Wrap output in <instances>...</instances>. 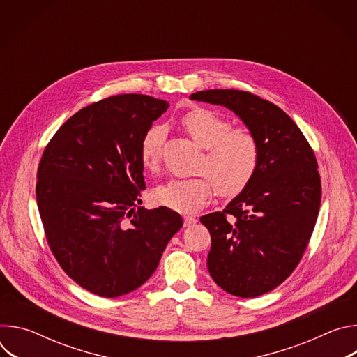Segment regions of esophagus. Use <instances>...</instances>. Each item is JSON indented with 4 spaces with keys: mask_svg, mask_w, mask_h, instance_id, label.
Returning a JSON list of instances; mask_svg holds the SVG:
<instances>
[{
    "mask_svg": "<svg viewBox=\"0 0 357 357\" xmlns=\"http://www.w3.org/2000/svg\"><path fill=\"white\" fill-rule=\"evenodd\" d=\"M195 225H196V219L195 218H192V216H185L183 218V226L185 227H192Z\"/></svg>",
    "mask_w": 357,
    "mask_h": 357,
    "instance_id": "1",
    "label": "esophagus"
}]
</instances>
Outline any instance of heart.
Segmentation results:
<instances>
[{
	"mask_svg": "<svg viewBox=\"0 0 357 357\" xmlns=\"http://www.w3.org/2000/svg\"><path fill=\"white\" fill-rule=\"evenodd\" d=\"M183 128L193 141L206 149L202 169L213 181L223 196L240 193L252 179L259 165V145L245 128H230V123L220 114L195 107L181 119ZM164 139L162 127H151L139 142L141 164L152 169L160 158ZM209 178L172 179L154 190V200L160 205L181 212L192 213L209 202L213 185Z\"/></svg>",
	"mask_w": 357,
	"mask_h": 357,
	"instance_id": "1",
	"label": "heart"
}]
</instances>
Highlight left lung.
<instances>
[{
	"label": "left lung",
	"mask_w": 357,
	"mask_h": 357,
	"mask_svg": "<svg viewBox=\"0 0 357 357\" xmlns=\"http://www.w3.org/2000/svg\"><path fill=\"white\" fill-rule=\"evenodd\" d=\"M190 98L231 110L257 141L250 183L223 212L200 222L212 237L213 281L236 296L263 295L291 275L314 231L322 193L315 154L292 119L256 94L213 89Z\"/></svg>",
	"instance_id": "8db88e82"
}]
</instances>
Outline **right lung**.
<instances>
[{
	"label": "right lung",
	"instance_id": "1",
	"mask_svg": "<svg viewBox=\"0 0 357 357\" xmlns=\"http://www.w3.org/2000/svg\"><path fill=\"white\" fill-rule=\"evenodd\" d=\"M168 107L145 94L100 100L73 114L43 151L36 202L47 244L63 271L96 295L141 287L183 225L165 206H139V142Z\"/></svg>",
	"mask_w": 357,
	"mask_h": 357
}]
</instances>
